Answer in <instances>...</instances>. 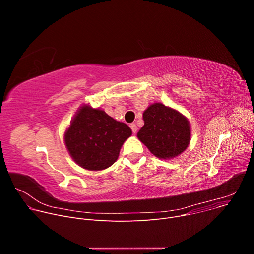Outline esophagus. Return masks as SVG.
<instances>
[{
	"label": "esophagus",
	"mask_w": 254,
	"mask_h": 254,
	"mask_svg": "<svg viewBox=\"0 0 254 254\" xmlns=\"http://www.w3.org/2000/svg\"><path fill=\"white\" fill-rule=\"evenodd\" d=\"M129 127H130V128H131L132 132H133V133H135V132H136V130H137V127H136L135 124H131Z\"/></svg>",
	"instance_id": "34e87169"
}]
</instances>
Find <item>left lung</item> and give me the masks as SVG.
I'll return each instance as SVG.
<instances>
[{
  "mask_svg": "<svg viewBox=\"0 0 254 254\" xmlns=\"http://www.w3.org/2000/svg\"><path fill=\"white\" fill-rule=\"evenodd\" d=\"M142 119L144 125L137 137L153 155L171 159L187 149L191 132L185 117L162 103H154L144 111Z\"/></svg>",
  "mask_w": 254,
  "mask_h": 254,
  "instance_id": "obj_1",
  "label": "left lung"
}]
</instances>
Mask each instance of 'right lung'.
Wrapping results in <instances>:
<instances>
[{
  "label": "right lung",
  "instance_id": "right-lung-1",
  "mask_svg": "<svg viewBox=\"0 0 254 254\" xmlns=\"http://www.w3.org/2000/svg\"><path fill=\"white\" fill-rule=\"evenodd\" d=\"M130 134L127 125L98 108L84 105L67 129L65 143L70 156L80 167L99 171L118 160L124 141Z\"/></svg>",
  "mask_w": 254,
  "mask_h": 254
}]
</instances>
